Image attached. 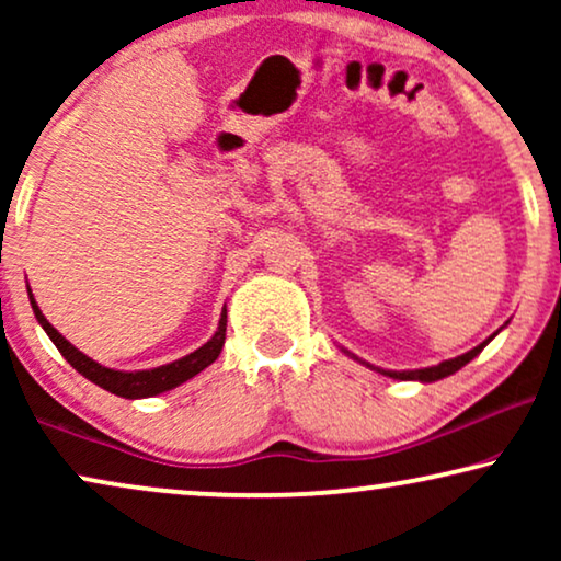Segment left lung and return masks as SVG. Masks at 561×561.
Segmentation results:
<instances>
[{"mask_svg":"<svg viewBox=\"0 0 561 561\" xmlns=\"http://www.w3.org/2000/svg\"><path fill=\"white\" fill-rule=\"evenodd\" d=\"M497 332H501V329H497ZM495 332V334H497ZM493 334V336H495ZM493 336H488L485 342L482 344H478V347L474 350H470V352H465V355H459V357H451V359H444V363H439V365H434V367H421V370H380V367H375V365H370V363H365V359H359L357 355H352V352H347L350 357H355V359H359V363L363 365H367V367H373V370H378V373H382V375H388V378H396V380H419V382H434V380H442V378H447V375H455L457 370H462V367L470 363L472 357H478L480 352H482V347H485V344L493 340Z\"/></svg>","mask_w":561,"mask_h":561,"instance_id":"obj_1","label":"left lung"}]
</instances>
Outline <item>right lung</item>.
Listing matches in <instances>:
<instances>
[{
	"label": "right lung",
	"instance_id": "right-lung-1",
	"mask_svg": "<svg viewBox=\"0 0 561 561\" xmlns=\"http://www.w3.org/2000/svg\"><path fill=\"white\" fill-rule=\"evenodd\" d=\"M27 296H30V306H33V311H35L37 324L45 329V334L50 336V342L56 344L60 355H64L68 363H71L73 370H79L83 378L94 382V386L110 390V393H114V396L133 398V401H135V398L160 396V393H165V390L179 388L181 382L191 380L194 375L202 373L204 367H209L214 359L219 357L221 347H225L227 309H221V319H219L217 332H214L209 342L202 344V347H198L196 352H191V355L175 359V363L150 367V370H133V373H129V370H112V367H104L102 363H96V359L83 355L81 350H76L73 344L68 342L66 336L60 334L58 329L43 317L41 306H37L30 286H27Z\"/></svg>",
	"mask_w": 561,
	"mask_h": 561
}]
</instances>
